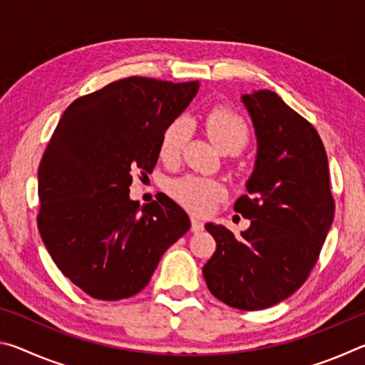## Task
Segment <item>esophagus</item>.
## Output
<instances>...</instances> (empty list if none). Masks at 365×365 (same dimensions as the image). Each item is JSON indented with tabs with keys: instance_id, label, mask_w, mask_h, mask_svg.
Instances as JSON below:
<instances>
[{
	"instance_id": "obj_1",
	"label": "esophagus",
	"mask_w": 365,
	"mask_h": 365,
	"mask_svg": "<svg viewBox=\"0 0 365 365\" xmlns=\"http://www.w3.org/2000/svg\"><path fill=\"white\" fill-rule=\"evenodd\" d=\"M205 228V222L196 215H191V232H201Z\"/></svg>"
}]
</instances>
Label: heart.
I'll use <instances>...</instances> for the list:
<instances>
[{"mask_svg":"<svg viewBox=\"0 0 365 365\" xmlns=\"http://www.w3.org/2000/svg\"><path fill=\"white\" fill-rule=\"evenodd\" d=\"M206 132L222 153H238L248 143L250 138L246 122L233 110L225 108H215L207 114ZM188 133L190 122L187 119L178 117V119L172 120L160 135L159 158L165 163L175 160L188 138ZM224 193L225 188L220 182L200 175H185L170 183V195L182 206L195 212L209 211L214 206V202L224 196Z\"/></svg>","mask_w":365,"mask_h":365,"instance_id":"obj_1","label":"heart"}]
</instances>
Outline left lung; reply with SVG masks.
<instances>
[{
    "mask_svg": "<svg viewBox=\"0 0 365 365\" xmlns=\"http://www.w3.org/2000/svg\"><path fill=\"white\" fill-rule=\"evenodd\" d=\"M257 140L255 170L235 211L251 220L242 237L206 224L217 248L202 267L215 298L259 311L292 296L311 274L329 233L335 201L319 133L270 90L243 95Z\"/></svg>",
    "mask_w": 365,
    "mask_h": 365,
    "instance_id": "obj_1",
    "label": "left lung"
}]
</instances>
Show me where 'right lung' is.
Here are the masks:
<instances>
[{"label":"right lung","mask_w":365,"mask_h":365,"mask_svg":"<svg viewBox=\"0 0 365 365\" xmlns=\"http://www.w3.org/2000/svg\"><path fill=\"white\" fill-rule=\"evenodd\" d=\"M200 82L117 80L64 110L38 168L36 224L59 270L91 298L141 292L160 257L190 228L183 209L160 195L132 201V174H151L164 128Z\"/></svg>","instance_id":"obj_1"}]
</instances>
